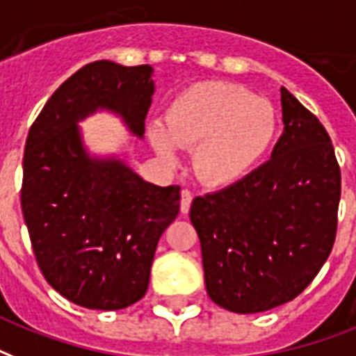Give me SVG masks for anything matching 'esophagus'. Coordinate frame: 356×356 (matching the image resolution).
Masks as SVG:
<instances>
[{
	"instance_id": "esophagus-1",
	"label": "esophagus",
	"mask_w": 356,
	"mask_h": 356,
	"mask_svg": "<svg viewBox=\"0 0 356 356\" xmlns=\"http://www.w3.org/2000/svg\"><path fill=\"white\" fill-rule=\"evenodd\" d=\"M191 202H193V193L187 191V189H184V191H181V200H180V211H181V213H189Z\"/></svg>"
}]
</instances>
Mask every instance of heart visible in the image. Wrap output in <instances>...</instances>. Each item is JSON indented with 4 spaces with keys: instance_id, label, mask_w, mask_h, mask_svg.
I'll use <instances>...</instances> for the list:
<instances>
[{
    "instance_id": "heart-1",
    "label": "heart",
    "mask_w": 356,
    "mask_h": 356,
    "mask_svg": "<svg viewBox=\"0 0 356 356\" xmlns=\"http://www.w3.org/2000/svg\"><path fill=\"white\" fill-rule=\"evenodd\" d=\"M152 122L148 135L165 163H178L176 147L194 148L193 169L202 184L227 187L260 163L277 134L273 107L249 90L222 81L191 85Z\"/></svg>"
}]
</instances>
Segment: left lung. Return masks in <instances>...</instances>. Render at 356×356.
<instances>
[{
    "label": "left lung",
    "instance_id": "8db88e82",
    "mask_svg": "<svg viewBox=\"0 0 356 356\" xmlns=\"http://www.w3.org/2000/svg\"><path fill=\"white\" fill-rule=\"evenodd\" d=\"M280 102L284 131L271 159L197 197L189 211L209 299L236 314L296 299L336 239L341 176L329 134L284 87Z\"/></svg>",
    "mask_w": 356,
    "mask_h": 356
}]
</instances>
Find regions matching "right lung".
Returning a JSON list of instances; mask_svg holds the SVG:
<instances>
[{
    "label": "right lung",
    "mask_w": 356,
    "mask_h": 356,
    "mask_svg": "<svg viewBox=\"0 0 356 356\" xmlns=\"http://www.w3.org/2000/svg\"><path fill=\"white\" fill-rule=\"evenodd\" d=\"M152 74L150 65L89 63L27 135L22 211L33 252L49 286L90 310H120L147 293L159 238L180 211V187L145 181L115 156H90L78 128L106 109L143 137Z\"/></svg>",
    "instance_id": "add662e5"
}]
</instances>
